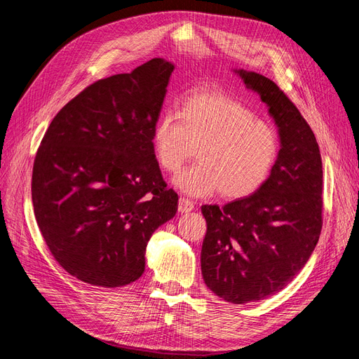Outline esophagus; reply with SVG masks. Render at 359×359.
<instances>
[{
    "label": "esophagus",
    "instance_id": "34e87169",
    "mask_svg": "<svg viewBox=\"0 0 359 359\" xmlns=\"http://www.w3.org/2000/svg\"><path fill=\"white\" fill-rule=\"evenodd\" d=\"M194 210V203L187 198H180L178 202V211L180 212H190Z\"/></svg>",
    "mask_w": 359,
    "mask_h": 359
}]
</instances>
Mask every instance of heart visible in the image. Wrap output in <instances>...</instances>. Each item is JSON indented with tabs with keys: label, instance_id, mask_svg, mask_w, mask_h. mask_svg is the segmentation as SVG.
Returning a JSON list of instances; mask_svg holds the SVG:
<instances>
[{
	"label": "heart",
	"instance_id": "heart-1",
	"mask_svg": "<svg viewBox=\"0 0 359 359\" xmlns=\"http://www.w3.org/2000/svg\"><path fill=\"white\" fill-rule=\"evenodd\" d=\"M151 140L158 166L169 173H177L196 148L198 163L175 178V186L193 198L219 190L227 199L248 196L268 178L278 149L273 126L215 91L187 97L178 115L163 112Z\"/></svg>",
	"mask_w": 359,
	"mask_h": 359
}]
</instances>
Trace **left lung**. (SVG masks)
<instances>
[{
	"instance_id": "8db88e82",
	"label": "left lung",
	"mask_w": 359,
	"mask_h": 359,
	"mask_svg": "<svg viewBox=\"0 0 359 359\" xmlns=\"http://www.w3.org/2000/svg\"><path fill=\"white\" fill-rule=\"evenodd\" d=\"M259 94L277 126L280 149L269 177L253 194L203 205L201 252L205 285L232 304L265 299L307 264L322 229V158L297 106L265 76L233 70Z\"/></svg>"
}]
</instances>
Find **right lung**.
Returning a JSON list of instances; mask_svg holds the SVG:
<instances>
[{"instance_id":"add662e5","label":"right lung","mask_w":359,"mask_h":359,"mask_svg":"<svg viewBox=\"0 0 359 359\" xmlns=\"http://www.w3.org/2000/svg\"><path fill=\"white\" fill-rule=\"evenodd\" d=\"M173 69L153 58L97 81L43 136L31 182L36 220L52 256L85 283L136 281L151 235L177 214L151 140Z\"/></svg>"}]
</instances>
